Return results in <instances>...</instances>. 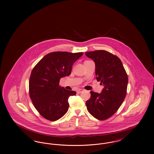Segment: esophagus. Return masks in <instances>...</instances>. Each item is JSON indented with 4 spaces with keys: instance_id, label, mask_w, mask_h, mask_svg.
Segmentation results:
<instances>
[{
    "instance_id": "1",
    "label": "esophagus",
    "mask_w": 154,
    "mask_h": 154,
    "mask_svg": "<svg viewBox=\"0 0 154 154\" xmlns=\"http://www.w3.org/2000/svg\"><path fill=\"white\" fill-rule=\"evenodd\" d=\"M83 91H84V89H78L77 92H78L79 94H80V93H81V92H83Z\"/></svg>"
}]
</instances>
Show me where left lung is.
Returning <instances> with one entry per match:
<instances>
[{
	"label": "left lung",
	"instance_id": "obj_1",
	"mask_svg": "<svg viewBox=\"0 0 154 154\" xmlns=\"http://www.w3.org/2000/svg\"><path fill=\"white\" fill-rule=\"evenodd\" d=\"M95 63L96 80L104 86L100 94L91 91L86 102L89 112L99 120L111 117L118 110L126 95L128 77L120 59L104 50L87 52Z\"/></svg>",
	"mask_w": 154,
	"mask_h": 154
}]
</instances>
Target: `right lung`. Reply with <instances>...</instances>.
Returning a JSON list of instances; mask_svg holds the SVG:
<instances>
[{
	"label": "right lung",
	"instance_id": "obj_1",
	"mask_svg": "<svg viewBox=\"0 0 154 154\" xmlns=\"http://www.w3.org/2000/svg\"><path fill=\"white\" fill-rule=\"evenodd\" d=\"M83 52H53L45 55L30 76V99L40 114L51 121L62 117L68 110V99L76 92L59 86L62 77L71 74L74 63Z\"/></svg>",
	"mask_w": 154,
	"mask_h": 154
}]
</instances>
